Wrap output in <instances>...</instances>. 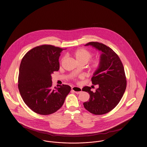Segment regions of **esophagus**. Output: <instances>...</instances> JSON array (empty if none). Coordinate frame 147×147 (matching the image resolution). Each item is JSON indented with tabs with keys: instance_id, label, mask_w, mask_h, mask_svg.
Instances as JSON below:
<instances>
[{
	"instance_id": "obj_1",
	"label": "esophagus",
	"mask_w": 147,
	"mask_h": 147,
	"mask_svg": "<svg viewBox=\"0 0 147 147\" xmlns=\"http://www.w3.org/2000/svg\"><path fill=\"white\" fill-rule=\"evenodd\" d=\"M71 90H72L74 92L76 93H77V94H79V93H80L82 92L81 88L78 87H77V86L72 87L71 88Z\"/></svg>"
}]
</instances>
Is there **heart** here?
Instances as JSON below:
<instances>
[{"label":"heart","instance_id":"b5f03b06","mask_svg":"<svg viewBox=\"0 0 147 147\" xmlns=\"http://www.w3.org/2000/svg\"><path fill=\"white\" fill-rule=\"evenodd\" d=\"M74 56L77 62L86 63L92 57L93 54L89 50L84 48H81L76 50L74 53ZM100 60L95 59L90 63L89 67L92 71H96L100 67Z\"/></svg>","mask_w":147,"mask_h":147}]
</instances>
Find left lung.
<instances>
[{"instance_id": "1", "label": "left lung", "mask_w": 147, "mask_h": 147, "mask_svg": "<svg viewBox=\"0 0 147 147\" xmlns=\"http://www.w3.org/2000/svg\"><path fill=\"white\" fill-rule=\"evenodd\" d=\"M91 45L102 52L100 65L91 78L93 85H98L95 92L85 86L83 91L90 94L88 101L84 103L85 109L93 115H104L112 111L121 100L127 86L123 65L119 57L110 47L98 42H90Z\"/></svg>"}]
</instances>
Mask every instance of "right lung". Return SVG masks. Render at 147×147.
<instances>
[{"instance_id": "add662e5", "label": "right lung", "mask_w": 147, "mask_h": 147, "mask_svg": "<svg viewBox=\"0 0 147 147\" xmlns=\"http://www.w3.org/2000/svg\"><path fill=\"white\" fill-rule=\"evenodd\" d=\"M61 49L50 45L35 47L20 63L18 88L25 103L34 112L49 115L62 107L71 91L69 85L52 87L51 74L60 68Z\"/></svg>"}]
</instances>
